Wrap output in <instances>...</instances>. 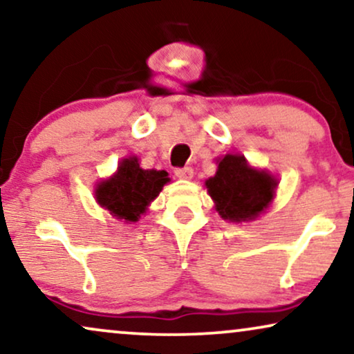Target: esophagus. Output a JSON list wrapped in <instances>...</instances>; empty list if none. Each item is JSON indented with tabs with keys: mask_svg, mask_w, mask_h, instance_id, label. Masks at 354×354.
Masks as SVG:
<instances>
[{
	"mask_svg": "<svg viewBox=\"0 0 354 354\" xmlns=\"http://www.w3.org/2000/svg\"><path fill=\"white\" fill-rule=\"evenodd\" d=\"M176 176L178 178H185V180H188V178L193 177V169L190 166H185V167H176Z\"/></svg>",
	"mask_w": 354,
	"mask_h": 354,
	"instance_id": "1",
	"label": "esophagus"
}]
</instances>
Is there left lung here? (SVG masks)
I'll list each match as a JSON object with an SVG mask.
<instances>
[{"label": "left lung", "instance_id": "8db88e82", "mask_svg": "<svg viewBox=\"0 0 354 354\" xmlns=\"http://www.w3.org/2000/svg\"><path fill=\"white\" fill-rule=\"evenodd\" d=\"M277 182L269 174L254 171L243 156L227 154L206 188L224 219L240 222L258 217L272 200Z\"/></svg>", "mask_w": 354, "mask_h": 354}]
</instances>
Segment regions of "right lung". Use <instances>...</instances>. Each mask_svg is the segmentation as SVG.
I'll return each mask as SVG.
<instances>
[{
	"label": "right lung",
	"mask_w": 354,
	"mask_h": 354,
	"mask_svg": "<svg viewBox=\"0 0 354 354\" xmlns=\"http://www.w3.org/2000/svg\"><path fill=\"white\" fill-rule=\"evenodd\" d=\"M169 182L166 171H145L137 158L124 159L118 174L96 188V201L118 219L135 222Z\"/></svg>",
	"instance_id": "1"
}]
</instances>
